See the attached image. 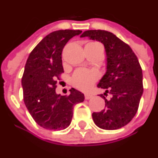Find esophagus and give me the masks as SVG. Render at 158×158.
Segmentation results:
<instances>
[{
    "instance_id": "esophagus-1",
    "label": "esophagus",
    "mask_w": 158,
    "mask_h": 158,
    "mask_svg": "<svg viewBox=\"0 0 158 158\" xmlns=\"http://www.w3.org/2000/svg\"><path fill=\"white\" fill-rule=\"evenodd\" d=\"M92 97H93V96H92L91 94H88V93L85 94V99H87V100H88V99H90V98H92Z\"/></svg>"
}]
</instances>
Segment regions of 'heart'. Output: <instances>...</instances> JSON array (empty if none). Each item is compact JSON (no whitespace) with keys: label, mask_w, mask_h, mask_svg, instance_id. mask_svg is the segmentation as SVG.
<instances>
[{"label":"heart","mask_w":158,"mask_h":158,"mask_svg":"<svg viewBox=\"0 0 158 158\" xmlns=\"http://www.w3.org/2000/svg\"><path fill=\"white\" fill-rule=\"evenodd\" d=\"M98 79V74L95 71L80 69L76 71L72 77V83L78 89L88 90Z\"/></svg>","instance_id":"obj_1"}]
</instances>
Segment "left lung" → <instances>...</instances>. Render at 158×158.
Masks as SVG:
<instances>
[{"instance_id":"1","label":"left lung","mask_w":158,"mask_h":158,"mask_svg":"<svg viewBox=\"0 0 158 158\" xmlns=\"http://www.w3.org/2000/svg\"><path fill=\"white\" fill-rule=\"evenodd\" d=\"M102 43L105 48L106 73L98 88L105 90L99 95L105 100V109L92 114L98 127L105 130L121 128L134 117L143 94V74L139 60L129 45L112 32L102 30L85 31L80 36ZM108 94L110 98H106Z\"/></svg>"}]
</instances>
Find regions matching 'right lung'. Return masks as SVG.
<instances>
[{
  "instance_id": "right-lung-1",
  "label": "right lung",
  "mask_w": 158,
  "mask_h": 158,
  "mask_svg": "<svg viewBox=\"0 0 158 158\" xmlns=\"http://www.w3.org/2000/svg\"><path fill=\"white\" fill-rule=\"evenodd\" d=\"M79 30H59L49 33L29 55L22 77L24 101L34 121L48 130H62L70 125L73 110L85 96L74 88L68 96L56 92V79L63 73L61 53Z\"/></svg>"
}]
</instances>
